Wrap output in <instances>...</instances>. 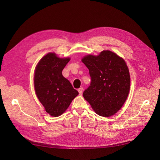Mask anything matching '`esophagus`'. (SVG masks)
Returning a JSON list of instances; mask_svg holds the SVG:
<instances>
[{
    "label": "esophagus",
    "instance_id": "esophagus-1",
    "mask_svg": "<svg viewBox=\"0 0 160 160\" xmlns=\"http://www.w3.org/2000/svg\"><path fill=\"white\" fill-rule=\"evenodd\" d=\"M83 88H80L79 89H78V91H79V93L80 95H82V93H83Z\"/></svg>",
    "mask_w": 160,
    "mask_h": 160
}]
</instances>
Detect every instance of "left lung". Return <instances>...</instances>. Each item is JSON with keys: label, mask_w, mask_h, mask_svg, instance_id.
Here are the masks:
<instances>
[{"label": "left lung", "mask_w": 160, "mask_h": 160, "mask_svg": "<svg viewBox=\"0 0 160 160\" xmlns=\"http://www.w3.org/2000/svg\"><path fill=\"white\" fill-rule=\"evenodd\" d=\"M88 67L91 83L83 95L95 112L103 117L114 115L122 108L129 92L130 76L122 58L109 51L82 59Z\"/></svg>", "instance_id": "obj_1"}]
</instances>
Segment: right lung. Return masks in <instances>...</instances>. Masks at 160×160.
Here are the masks:
<instances>
[{"mask_svg": "<svg viewBox=\"0 0 160 160\" xmlns=\"http://www.w3.org/2000/svg\"><path fill=\"white\" fill-rule=\"evenodd\" d=\"M70 61L61 59L55 53L43 57L37 65L34 84L37 98L45 111L53 117H58L68 108L71 101L79 94L62 71Z\"/></svg>", "mask_w": 160, "mask_h": 160, "instance_id": "1", "label": "right lung"}]
</instances>
